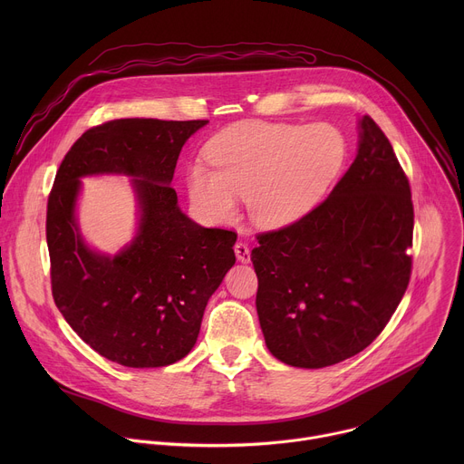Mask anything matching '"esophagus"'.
I'll use <instances>...</instances> for the list:
<instances>
[{
	"label": "esophagus",
	"instance_id": "esophagus-1",
	"mask_svg": "<svg viewBox=\"0 0 464 464\" xmlns=\"http://www.w3.org/2000/svg\"><path fill=\"white\" fill-rule=\"evenodd\" d=\"M235 253H237V258L240 260V262H249V247H247V244L246 242H242V240H238L237 244H235Z\"/></svg>",
	"mask_w": 464,
	"mask_h": 464
}]
</instances>
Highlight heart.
I'll return each mask as SVG.
<instances>
[{
  "label": "heart",
  "instance_id": "b5f03b06",
  "mask_svg": "<svg viewBox=\"0 0 464 464\" xmlns=\"http://www.w3.org/2000/svg\"><path fill=\"white\" fill-rule=\"evenodd\" d=\"M213 163L188 169V196L213 222H231L238 196L247 198L255 224L283 227L312 211L338 178L347 143L333 124L240 122L206 149Z\"/></svg>",
  "mask_w": 464,
  "mask_h": 464
}]
</instances>
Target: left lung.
<instances>
[{
    "label": "left lung",
    "mask_w": 464,
    "mask_h": 464,
    "mask_svg": "<svg viewBox=\"0 0 464 464\" xmlns=\"http://www.w3.org/2000/svg\"><path fill=\"white\" fill-rule=\"evenodd\" d=\"M413 218L410 179L363 115L358 154L326 200L256 235L255 304L270 353L319 369L369 347L408 290Z\"/></svg>",
    "instance_id": "1"
}]
</instances>
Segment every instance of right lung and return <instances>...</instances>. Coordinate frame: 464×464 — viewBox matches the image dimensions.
<instances>
[{
  "label": "right lung",
  "mask_w": 464,
  "mask_h": 464,
  "mask_svg": "<svg viewBox=\"0 0 464 464\" xmlns=\"http://www.w3.org/2000/svg\"><path fill=\"white\" fill-rule=\"evenodd\" d=\"M208 122L113 119L86 130L56 170L45 218L54 304L84 343L124 367L187 356L235 264L237 233L192 222L170 187L181 147ZM104 171L134 177L142 208L139 237L115 257L88 250L74 222L80 178Z\"/></svg>",
  "instance_id": "add662e5"
}]
</instances>
